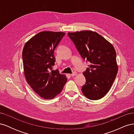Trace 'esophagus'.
<instances>
[{
  "mask_svg": "<svg viewBox=\"0 0 134 134\" xmlns=\"http://www.w3.org/2000/svg\"><path fill=\"white\" fill-rule=\"evenodd\" d=\"M76 75V72H74L73 73H72V74H71V76H75V75Z\"/></svg>",
  "mask_w": 134,
  "mask_h": 134,
  "instance_id": "1",
  "label": "esophagus"
}]
</instances>
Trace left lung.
Returning a JSON list of instances; mask_svg holds the SVG:
<instances>
[{
	"mask_svg": "<svg viewBox=\"0 0 134 134\" xmlns=\"http://www.w3.org/2000/svg\"><path fill=\"white\" fill-rule=\"evenodd\" d=\"M79 54L90 65L83 75L86 82L83 94L91 100H98L110 90L118 71L115 48L102 36L92 31L68 32Z\"/></svg>",
	"mask_w": 134,
	"mask_h": 134,
	"instance_id": "obj_1",
	"label": "left lung"
}]
</instances>
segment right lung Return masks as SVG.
Instances as JSON below:
<instances>
[{"label":"right lung","mask_w":134,"mask_h":134,"mask_svg":"<svg viewBox=\"0 0 134 134\" xmlns=\"http://www.w3.org/2000/svg\"><path fill=\"white\" fill-rule=\"evenodd\" d=\"M65 35L62 32L43 31L26 43L22 52L24 74L27 82L43 99H53L67 82L65 75L52 69L54 51Z\"/></svg>","instance_id":"obj_1"}]
</instances>
